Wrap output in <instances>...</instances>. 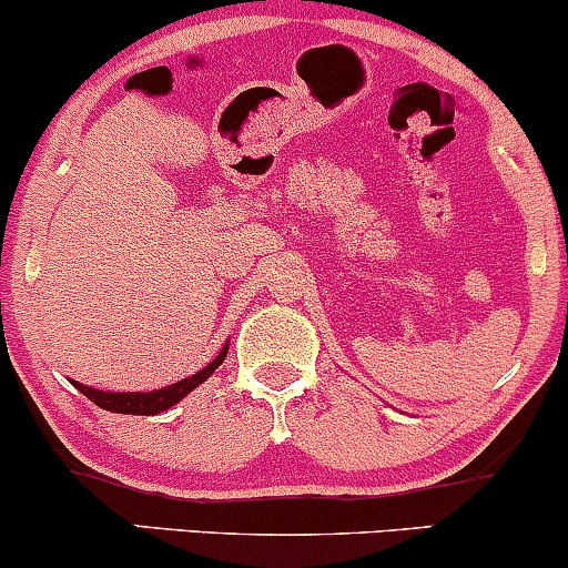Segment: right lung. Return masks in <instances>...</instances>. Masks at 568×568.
<instances>
[{
    "label": "right lung",
    "mask_w": 568,
    "mask_h": 568,
    "mask_svg": "<svg viewBox=\"0 0 568 568\" xmlns=\"http://www.w3.org/2000/svg\"><path fill=\"white\" fill-rule=\"evenodd\" d=\"M226 352H230V342H226L224 347H221L219 355L213 357L205 368L197 371V374L186 376V379H181L175 384H168V387H162V389H152V393H103V389H93V387H88V384H80V382H71V384H74V387L80 389L88 400H93L95 406L114 410V414L154 416V414H162V410L173 408L175 403L184 400L192 389H197L202 382L211 379L213 371L224 363Z\"/></svg>",
    "instance_id": "add662e5"
}]
</instances>
